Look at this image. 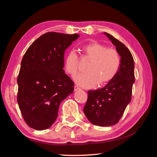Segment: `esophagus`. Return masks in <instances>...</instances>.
Returning <instances> with one entry per match:
<instances>
[{
    "label": "esophagus",
    "mask_w": 157,
    "mask_h": 157,
    "mask_svg": "<svg viewBox=\"0 0 157 157\" xmlns=\"http://www.w3.org/2000/svg\"><path fill=\"white\" fill-rule=\"evenodd\" d=\"M80 89H81L79 88L78 86H77V85H75V86H74V91H78V90H80Z\"/></svg>",
    "instance_id": "obj_1"
}]
</instances>
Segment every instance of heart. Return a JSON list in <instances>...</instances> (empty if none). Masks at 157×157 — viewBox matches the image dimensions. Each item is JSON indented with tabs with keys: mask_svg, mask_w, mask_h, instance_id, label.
Returning <instances> with one entry per match:
<instances>
[{
	"mask_svg": "<svg viewBox=\"0 0 157 157\" xmlns=\"http://www.w3.org/2000/svg\"><path fill=\"white\" fill-rule=\"evenodd\" d=\"M82 58L90 62L85 68L86 73L75 78V82L84 88H92L98 83L103 86L115 78L121 67V59L118 52L113 48L96 41L82 45ZM66 72L72 77L79 71V57L74 51L68 52L63 60Z\"/></svg>",
	"mask_w": 157,
	"mask_h": 157,
	"instance_id": "1",
	"label": "heart"
}]
</instances>
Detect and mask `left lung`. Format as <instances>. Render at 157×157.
I'll use <instances>...</instances> for the list:
<instances>
[{"label":"left lung","instance_id":"1","mask_svg":"<svg viewBox=\"0 0 157 157\" xmlns=\"http://www.w3.org/2000/svg\"><path fill=\"white\" fill-rule=\"evenodd\" d=\"M116 46L121 63L118 73L102 89L88 91L84 113L95 125L107 127L118 123L131 101L135 82L134 62L132 53L124 45L108 33H105Z\"/></svg>","mask_w":157,"mask_h":157}]
</instances>
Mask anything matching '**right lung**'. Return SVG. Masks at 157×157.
<instances>
[{
  "label": "right lung",
  "mask_w": 157,
  "mask_h": 157,
  "mask_svg": "<svg viewBox=\"0 0 157 157\" xmlns=\"http://www.w3.org/2000/svg\"><path fill=\"white\" fill-rule=\"evenodd\" d=\"M79 37L45 33L25 52L17 78V102L28 125L46 129L56 121L60 103L72 94L74 82L63 70L66 49Z\"/></svg>",
  "instance_id": "add662e5"
}]
</instances>
